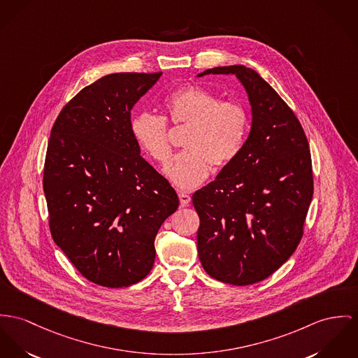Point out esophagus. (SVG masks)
<instances>
[{
	"mask_svg": "<svg viewBox=\"0 0 358 358\" xmlns=\"http://www.w3.org/2000/svg\"><path fill=\"white\" fill-rule=\"evenodd\" d=\"M178 197H180L181 206H188L191 203V194H188L184 191H178Z\"/></svg>",
	"mask_w": 358,
	"mask_h": 358,
	"instance_id": "esophagus-1",
	"label": "esophagus"
}]
</instances>
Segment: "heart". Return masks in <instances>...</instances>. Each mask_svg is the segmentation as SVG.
Returning <instances> with one entry per match:
<instances>
[{"instance_id":"b5f03b06","label":"heart","mask_w":358,"mask_h":358,"mask_svg":"<svg viewBox=\"0 0 358 358\" xmlns=\"http://www.w3.org/2000/svg\"><path fill=\"white\" fill-rule=\"evenodd\" d=\"M166 118L138 111L131 121V132L138 147L155 162L165 165L171 157L169 122L188 127L180 152L166 167L167 178L180 189H191L206 180L211 166L220 170L241 152L250 128L247 109L199 85L181 87L164 99Z\"/></svg>"}]
</instances>
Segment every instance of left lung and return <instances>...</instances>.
Instances as JSON below:
<instances>
[{"mask_svg":"<svg viewBox=\"0 0 358 358\" xmlns=\"http://www.w3.org/2000/svg\"><path fill=\"white\" fill-rule=\"evenodd\" d=\"M236 75L252 106V127L238 157L193 193L197 252L206 273L247 286L274 274L303 234L313 173L303 127L275 90L244 65L204 75Z\"/></svg>","mask_w":358,"mask_h":358,"instance_id":"obj_1","label":"left lung"}]
</instances>
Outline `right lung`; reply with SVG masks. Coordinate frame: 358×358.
Wrapping results in <instances>:
<instances>
[{"label": "right lung", "mask_w": 358, "mask_h": 358, "mask_svg": "<svg viewBox=\"0 0 358 358\" xmlns=\"http://www.w3.org/2000/svg\"><path fill=\"white\" fill-rule=\"evenodd\" d=\"M161 75L101 78L62 108L50 132L43 191L52 237L85 279L105 287L148 275L157 233L180 204L131 132L134 105Z\"/></svg>", "instance_id": "obj_1"}]
</instances>
